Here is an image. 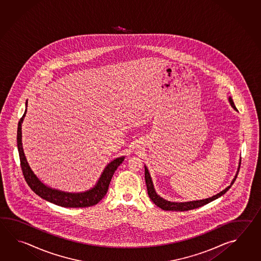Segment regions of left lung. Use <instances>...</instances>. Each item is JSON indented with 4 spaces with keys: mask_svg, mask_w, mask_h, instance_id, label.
Here are the masks:
<instances>
[{
    "mask_svg": "<svg viewBox=\"0 0 261 261\" xmlns=\"http://www.w3.org/2000/svg\"><path fill=\"white\" fill-rule=\"evenodd\" d=\"M228 101L230 103V106L232 107L235 111H238L237 108L234 106L231 97H228ZM240 164H241V161L239 162L238 170L235 174V176L232 179L230 185L227 187L226 189H223L217 195L207 198V199H203V200H192V201H185V202H175V201H170V200H165L160 195L155 192V188H154V184L152 181V178L150 175L149 171L147 169V167L144 165V179H145V183H146V188H147V193L149 196L151 200L155 203V205L159 206L162 210L164 211H189V210H192L195 208H199L200 206L205 205L207 203L211 202L213 200H217L219 197H221L222 195L225 194L228 189H230V187L232 186L233 183L235 182L237 175H238L239 169H240Z\"/></svg>",
    "mask_w": 261,
    "mask_h": 261,
    "instance_id": "obj_1",
    "label": "left lung"
}]
</instances>
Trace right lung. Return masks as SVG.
I'll return each mask as SVG.
<instances>
[{"label": "right lung", "mask_w": 261, "mask_h": 261, "mask_svg": "<svg viewBox=\"0 0 261 261\" xmlns=\"http://www.w3.org/2000/svg\"><path fill=\"white\" fill-rule=\"evenodd\" d=\"M25 106H26V109L24 112V115L20 118L17 125V143L23 175L29 187L35 194L38 195L42 199L47 200L51 203H54L56 205L67 207V208H79V207L83 208V207H89V206L97 204L107 193L113 174L116 172L117 167L122 163L125 156L124 155L119 156L115 159L114 161H112L111 162H109L101 172L100 178L97 181V183L95 184L94 187L89 190H86L83 192H66L60 189L50 188L48 186L44 185L39 178L36 176V174L29 165L27 159L24 154L21 127H22L24 117L27 113L28 100H26Z\"/></svg>", "instance_id": "obj_1"}]
</instances>
